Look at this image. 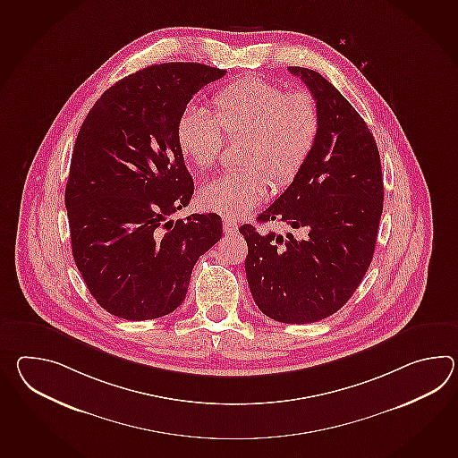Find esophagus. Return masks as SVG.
I'll return each mask as SVG.
<instances>
[{
    "label": "esophagus",
    "instance_id": "34e87169",
    "mask_svg": "<svg viewBox=\"0 0 458 458\" xmlns=\"http://www.w3.org/2000/svg\"><path fill=\"white\" fill-rule=\"evenodd\" d=\"M236 230H238V225L234 224L233 220H230V218H224L225 233L233 234L236 233Z\"/></svg>",
    "mask_w": 458,
    "mask_h": 458
}]
</instances>
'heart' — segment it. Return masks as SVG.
<instances>
[{"label": "heart", "mask_w": 458, "mask_h": 458, "mask_svg": "<svg viewBox=\"0 0 458 458\" xmlns=\"http://www.w3.org/2000/svg\"><path fill=\"white\" fill-rule=\"evenodd\" d=\"M214 116L187 106L175 123V142L195 169L216 161L226 138L246 136L242 164L246 169L225 173L205 183L199 200L205 210L238 218L261 204L276 187L293 182L316 148L320 113L307 90L287 92L263 77H243L218 90Z\"/></svg>", "instance_id": "1"}]
</instances>
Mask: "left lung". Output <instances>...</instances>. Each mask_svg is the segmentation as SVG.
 Listing matches in <instances>:
<instances>
[{"label": "left lung", "mask_w": 458, "mask_h": 458, "mask_svg": "<svg viewBox=\"0 0 458 458\" xmlns=\"http://www.w3.org/2000/svg\"><path fill=\"white\" fill-rule=\"evenodd\" d=\"M320 113L304 169L258 222L302 230L276 233L243 225L244 271L258 309L283 324H312L353 295L373 259L383 214L377 141L363 118L318 72L289 67Z\"/></svg>", "instance_id": "8db88e82"}]
</instances>
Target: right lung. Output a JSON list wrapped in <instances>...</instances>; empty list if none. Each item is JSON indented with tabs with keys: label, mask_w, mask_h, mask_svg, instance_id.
<instances>
[{
	"label": "right lung",
	"mask_w": 458,
	"mask_h": 458,
	"mask_svg": "<svg viewBox=\"0 0 458 458\" xmlns=\"http://www.w3.org/2000/svg\"><path fill=\"white\" fill-rule=\"evenodd\" d=\"M226 71L195 62L149 65L93 105L65 185L72 254L93 299L124 320L182 304L193 265L222 238V218L167 220L193 193L175 123L193 95Z\"/></svg>",
	"instance_id": "obj_1"
}]
</instances>
